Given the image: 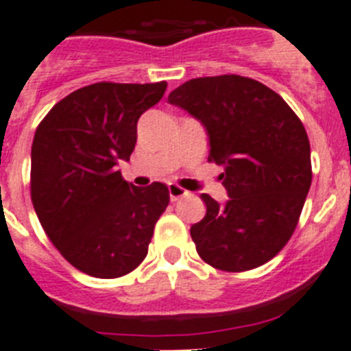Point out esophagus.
<instances>
[{
    "label": "esophagus",
    "mask_w": 351,
    "mask_h": 351,
    "mask_svg": "<svg viewBox=\"0 0 351 351\" xmlns=\"http://www.w3.org/2000/svg\"><path fill=\"white\" fill-rule=\"evenodd\" d=\"M169 195H170V200H172V202H176V200L182 198L184 195H188V191L182 190L181 186L173 184V182H169Z\"/></svg>",
    "instance_id": "esophagus-1"
}]
</instances>
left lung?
<instances>
[{"mask_svg": "<svg viewBox=\"0 0 351 351\" xmlns=\"http://www.w3.org/2000/svg\"><path fill=\"white\" fill-rule=\"evenodd\" d=\"M169 104L202 123L209 160L225 169L228 200L204 193L207 213L190 228L197 253L219 271L260 267L288 243L311 186L302 123L278 93L241 75L191 79Z\"/></svg>", "mask_w": 351, "mask_h": 351, "instance_id": "left-lung-1", "label": "left lung"}]
</instances>
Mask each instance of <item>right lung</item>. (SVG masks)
<instances>
[{
    "mask_svg": "<svg viewBox=\"0 0 351 351\" xmlns=\"http://www.w3.org/2000/svg\"><path fill=\"white\" fill-rule=\"evenodd\" d=\"M167 82H98L56 104L31 145V200L58 251L95 278H121L145 258L169 206L161 182L138 188L117 170L137 142L138 117Z\"/></svg>",
    "mask_w": 351,
    "mask_h": 351,
    "instance_id": "obj_1",
    "label": "right lung"
}]
</instances>
